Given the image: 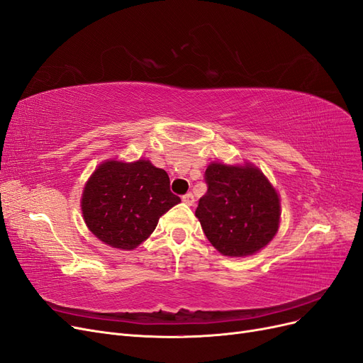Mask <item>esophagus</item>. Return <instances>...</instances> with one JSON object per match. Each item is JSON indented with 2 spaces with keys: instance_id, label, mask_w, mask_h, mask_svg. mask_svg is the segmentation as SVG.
Segmentation results:
<instances>
[{
  "instance_id": "1",
  "label": "esophagus",
  "mask_w": 363,
  "mask_h": 363,
  "mask_svg": "<svg viewBox=\"0 0 363 363\" xmlns=\"http://www.w3.org/2000/svg\"><path fill=\"white\" fill-rule=\"evenodd\" d=\"M182 202L184 203H186V205H194V196L191 194V193H186V194H184L182 196Z\"/></svg>"
}]
</instances>
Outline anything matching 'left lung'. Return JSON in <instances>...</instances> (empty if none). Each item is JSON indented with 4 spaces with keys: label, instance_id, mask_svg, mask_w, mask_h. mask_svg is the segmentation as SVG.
Segmentation results:
<instances>
[{
    "label": "left lung",
    "instance_id": "left-lung-1",
    "mask_svg": "<svg viewBox=\"0 0 363 363\" xmlns=\"http://www.w3.org/2000/svg\"><path fill=\"white\" fill-rule=\"evenodd\" d=\"M208 190L199 199L196 217L206 238L226 256L256 253L273 240L279 228V196L253 166H208Z\"/></svg>",
    "mask_w": 363,
    "mask_h": 363
}]
</instances>
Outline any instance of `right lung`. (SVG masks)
<instances>
[{"instance_id":"1","label":"right lung","mask_w":363,"mask_h":363,"mask_svg":"<svg viewBox=\"0 0 363 363\" xmlns=\"http://www.w3.org/2000/svg\"><path fill=\"white\" fill-rule=\"evenodd\" d=\"M181 202L166 170L149 161H107L86 184L81 209L86 225L105 244L131 250L154 232L158 218Z\"/></svg>"}]
</instances>
